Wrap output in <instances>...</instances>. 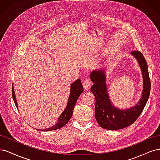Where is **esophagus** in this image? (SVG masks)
I'll return each mask as SVG.
<instances>
[{
  "label": "esophagus",
  "instance_id": "34e87169",
  "mask_svg": "<svg viewBox=\"0 0 160 160\" xmlns=\"http://www.w3.org/2000/svg\"><path fill=\"white\" fill-rule=\"evenodd\" d=\"M83 86H84V88L85 90H89L90 88V87L92 86V82L90 79L88 78H86L84 80L83 82Z\"/></svg>",
  "mask_w": 160,
  "mask_h": 160
}]
</instances>
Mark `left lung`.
Returning a JSON list of instances; mask_svg holds the SVG:
<instances>
[{
  "instance_id": "obj_1",
  "label": "left lung",
  "mask_w": 160,
  "mask_h": 160,
  "mask_svg": "<svg viewBox=\"0 0 160 160\" xmlns=\"http://www.w3.org/2000/svg\"><path fill=\"white\" fill-rule=\"evenodd\" d=\"M131 53L138 60L141 67L143 90L140 102L130 109L122 110L112 106L107 92L106 75L104 70H97L90 74L91 80L94 82L90 90L96 98V120L102 128L106 130H120L134 123L142 112L150 94L151 82L148 64L144 56L139 50L132 51Z\"/></svg>"
}]
</instances>
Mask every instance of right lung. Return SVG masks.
I'll return each mask as SVG.
<instances>
[{
  "label": "right lung",
  "mask_w": 160,
  "mask_h": 160,
  "mask_svg": "<svg viewBox=\"0 0 160 160\" xmlns=\"http://www.w3.org/2000/svg\"><path fill=\"white\" fill-rule=\"evenodd\" d=\"M83 91H84L83 86H82V84L81 83L80 79H78L74 82H73L71 85L70 94L69 96L68 104H67L66 109L64 110L62 113V114L58 118V122L52 127H50L48 129H44V130H42L44 132L51 131V130H58V129H60L61 128H62L64 126H65L66 123L69 122L72 116L74 108L77 102V100H78L79 96H80V94L82 93V92H83ZM12 98L15 105H16L17 108H18L17 100H16V98H15L13 85H12Z\"/></svg>",
  "instance_id": "1"
}]
</instances>
